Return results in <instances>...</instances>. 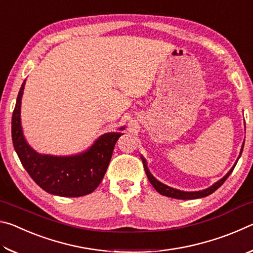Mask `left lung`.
Instances as JSON below:
<instances>
[{
	"instance_id": "left-lung-1",
	"label": "left lung",
	"mask_w": 253,
	"mask_h": 253,
	"mask_svg": "<svg viewBox=\"0 0 253 253\" xmlns=\"http://www.w3.org/2000/svg\"><path fill=\"white\" fill-rule=\"evenodd\" d=\"M245 145V144H243ZM243 145L241 147V151H240V155L238 157L237 162H235V164L232 166V169H231L228 173H226L223 177H222L221 179H219V181L215 182L213 184V185H211L208 188H205V190H202V191H195V192H185V191H181V190H176V188H173L170 186H168L165 185V184H163L162 182L158 181V179H156L155 177L153 176L152 173L149 172V169L147 168V163H146V160L143 156H140V158H142L143 161V164H144V169H145V172H146V175L147 177L149 179V182H151L152 185L154 186V188L158 192V193L162 194V195H165V196H169V198H173V199H178V200H194V199H200V198H205V196H208L210 194H212L214 191H216L217 188H219L222 184H223L225 182V179L228 178L230 176V174L232 173V170L234 169L235 165H237V163L239 161L240 156H241L242 154V151H243Z\"/></svg>"
}]
</instances>
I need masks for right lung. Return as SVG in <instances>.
<instances>
[{
	"label": "right lung",
	"instance_id": "1",
	"mask_svg": "<svg viewBox=\"0 0 253 253\" xmlns=\"http://www.w3.org/2000/svg\"><path fill=\"white\" fill-rule=\"evenodd\" d=\"M24 85L25 80L12 115V142L23 168L33 181L50 194L79 198L92 193L105 176L115 144L123 132H106L88 149L76 155L55 156L38 153L28 144L21 125ZM124 129L125 127L119 128V130Z\"/></svg>",
	"mask_w": 253,
	"mask_h": 253
}]
</instances>
